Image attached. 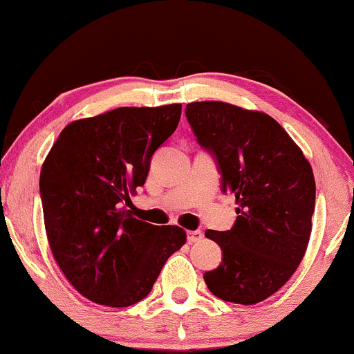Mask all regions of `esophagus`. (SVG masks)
Returning <instances> with one entry per match:
<instances>
[{
  "instance_id": "esophagus-1",
  "label": "esophagus",
  "mask_w": 354,
  "mask_h": 354,
  "mask_svg": "<svg viewBox=\"0 0 354 354\" xmlns=\"http://www.w3.org/2000/svg\"><path fill=\"white\" fill-rule=\"evenodd\" d=\"M203 239V233L201 231H188V243H196Z\"/></svg>"
}]
</instances>
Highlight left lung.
Here are the masks:
<instances>
[{
	"label": "left lung",
	"instance_id": "left-lung-1",
	"mask_svg": "<svg viewBox=\"0 0 354 354\" xmlns=\"http://www.w3.org/2000/svg\"><path fill=\"white\" fill-rule=\"evenodd\" d=\"M186 118L216 160L223 193L238 205L233 228L205 233L223 261L203 278L223 301L256 304L293 276L306 253L316 196L311 165L266 113L196 101L186 104Z\"/></svg>",
	"mask_w": 354,
	"mask_h": 354
}]
</instances>
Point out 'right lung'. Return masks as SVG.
<instances>
[{"label": "right lung", "mask_w": 354, "mask_h": 354, "mask_svg": "<svg viewBox=\"0 0 354 354\" xmlns=\"http://www.w3.org/2000/svg\"><path fill=\"white\" fill-rule=\"evenodd\" d=\"M181 104L116 108L73 121L39 174L51 253L75 290L104 306H131L151 291L186 243L180 226H154L126 209L153 153L173 135Z\"/></svg>", "instance_id": "right-lung-1"}]
</instances>
